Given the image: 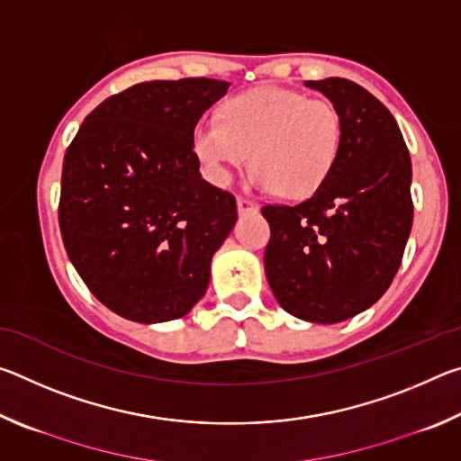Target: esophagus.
<instances>
[{
	"label": "esophagus",
	"mask_w": 461,
	"mask_h": 461,
	"mask_svg": "<svg viewBox=\"0 0 461 461\" xmlns=\"http://www.w3.org/2000/svg\"><path fill=\"white\" fill-rule=\"evenodd\" d=\"M236 203H238V212H240L241 215L258 212V203L252 201V199H248V197H238V199H236Z\"/></svg>",
	"instance_id": "1"
}]
</instances>
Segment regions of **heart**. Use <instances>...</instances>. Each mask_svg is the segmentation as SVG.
<instances>
[{"instance_id": "obj_1", "label": "heart", "mask_w": 461, "mask_h": 461, "mask_svg": "<svg viewBox=\"0 0 461 461\" xmlns=\"http://www.w3.org/2000/svg\"><path fill=\"white\" fill-rule=\"evenodd\" d=\"M341 142L338 105L286 87L238 93L220 118L201 120L193 130V150L215 185H228L252 152V183L286 197L315 193L331 175Z\"/></svg>"}]
</instances>
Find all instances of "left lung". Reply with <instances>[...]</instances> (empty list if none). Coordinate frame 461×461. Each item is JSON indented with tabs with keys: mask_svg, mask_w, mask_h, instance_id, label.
<instances>
[{
	"mask_svg": "<svg viewBox=\"0 0 461 461\" xmlns=\"http://www.w3.org/2000/svg\"><path fill=\"white\" fill-rule=\"evenodd\" d=\"M338 105L343 142L327 181L296 205H264L268 285L286 313L339 323L372 307L401 267L412 225L411 156L380 101L339 77L307 81Z\"/></svg>",
	"mask_w": 461,
	"mask_h": 461,
	"instance_id": "8db88e82",
	"label": "left lung"
}]
</instances>
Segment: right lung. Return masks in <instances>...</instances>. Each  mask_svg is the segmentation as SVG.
Instances as JSON below:
<instances>
[{"label": "right lung", "mask_w": 461, "mask_h": 461, "mask_svg": "<svg viewBox=\"0 0 461 461\" xmlns=\"http://www.w3.org/2000/svg\"><path fill=\"white\" fill-rule=\"evenodd\" d=\"M228 87L138 83L93 109L67 148L60 236L83 283L123 319L173 321L207 291L238 207L201 178L193 130Z\"/></svg>", "instance_id": "add662e5"}]
</instances>
